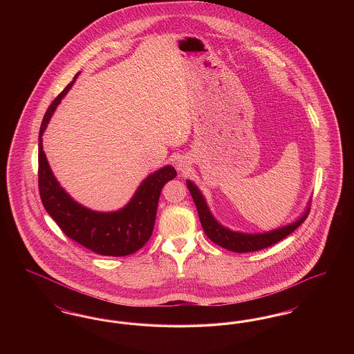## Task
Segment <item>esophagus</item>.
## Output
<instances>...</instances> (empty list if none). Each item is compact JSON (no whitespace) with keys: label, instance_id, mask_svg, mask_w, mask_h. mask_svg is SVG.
<instances>
[{"label":"esophagus","instance_id":"obj_1","mask_svg":"<svg viewBox=\"0 0 354 354\" xmlns=\"http://www.w3.org/2000/svg\"><path fill=\"white\" fill-rule=\"evenodd\" d=\"M188 166H189V162L185 156H178L175 159V167L179 171H185V169H188Z\"/></svg>","mask_w":354,"mask_h":354}]
</instances>
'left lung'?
<instances>
[{
	"instance_id": "8db88e82",
	"label": "left lung",
	"mask_w": 354,
	"mask_h": 354,
	"mask_svg": "<svg viewBox=\"0 0 354 354\" xmlns=\"http://www.w3.org/2000/svg\"><path fill=\"white\" fill-rule=\"evenodd\" d=\"M187 187L189 189V194L195 202L198 214H199V219L202 223L203 230L205 232V235L208 236L209 240H212L215 244H218L220 247L232 251V252L244 253L253 252V251H260L264 248H268L270 245L279 243L280 240H283L284 237L290 235L295 230H297L300 227V224L304 220L308 218L309 215V209H310V202L308 203L306 209L303 215L288 224L284 227H280L277 230L268 231L264 234H245V232H237L232 231L230 228H225L224 225H221L218 220L214 218V215L211 214L207 202L203 196L201 189L194 185L191 180H185Z\"/></svg>"
}]
</instances>
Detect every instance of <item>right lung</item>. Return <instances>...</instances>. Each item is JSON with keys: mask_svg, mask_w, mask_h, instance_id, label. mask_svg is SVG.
Listing matches in <instances>:
<instances>
[{"mask_svg": "<svg viewBox=\"0 0 354 354\" xmlns=\"http://www.w3.org/2000/svg\"><path fill=\"white\" fill-rule=\"evenodd\" d=\"M78 74L51 102L41 123L38 136V187L41 201L64 234L74 241L102 256H127L140 250L151 237L160 191L163 185L176 176V171L172 166L156 169L138 187L131 201L114 212H97L75 202L58 183L51 171L42 150V135L57 106L68 94Z\"/></svg>", "mask_w": 354, "mask_h": 354, "instance_id": "obj_1", "label": "right lung"}]
</instances>
